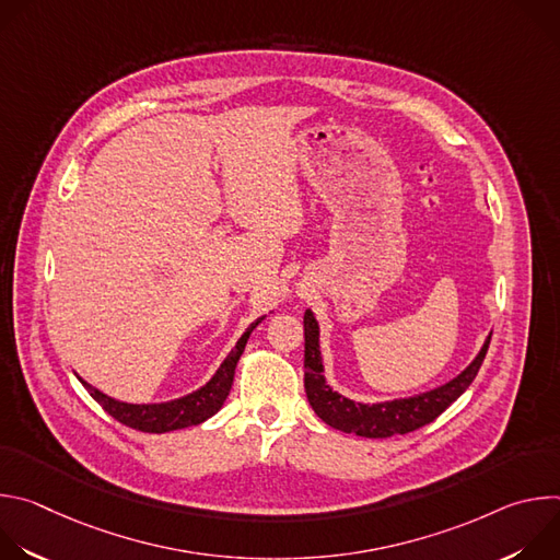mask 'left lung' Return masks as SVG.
<instances>
[{
    "mask_svg": "<svg viewBox=\"0 0 560 560\" xmlns=\"http://www.w3.org/2000/svg\"><path fill=\"white\" fill-rule=\"evenodd\" d=\"M303 332H305V394L312 410L324 423L346 434H357L365 439H387L394 434H408L428 423H432L441 412H445L456 398L469 387L474 376L481 368L492 332L486 343L471 359V363L456 374L452 381L415 394L406 398H392V401L361 404L339 394L326 381V368L322 357V339H318V322L312 310L303 314Z\"/></svg>",
    "mask_w": 560,
    "mask_h": 560,
    "instance_id": "1",
    "label": "left lung"
}]
</instances>
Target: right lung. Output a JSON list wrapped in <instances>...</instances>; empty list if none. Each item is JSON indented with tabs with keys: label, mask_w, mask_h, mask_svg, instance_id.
I'll use <instances>...</instances> for the list:
<instances>
[{
	"label": "right lung",
	"mask_w": 560,
	"mask_h": 560,
	"mask_svg": "<svg viewBox=\"0 0 560 560\" xmlns=\"http://www.w3.org/2000/svg\"><path fill=\"white\" fill-rule=\"evenodd\" d=\"M261 322H264V316L257 318L255 324H250V328L242 335V339L236 341V346L230 350V354L217 368V372L201 387H197L195 392L184 394L179 398H173V401L126 404V401H119V398H113V396L104 394L102 389L93 387L82 376H77V378L84 383V387L91 392V396L113 419H117L119 423H124L132 430L148 432V434H164V432L199 425V423L208 421L210 417H214L223 408L225 398L230 394V387H232V381H234L236 363H238V359H242L253 330Z\"/></svg>",
	"instance_id": "obj_1"
}]
</instances>
